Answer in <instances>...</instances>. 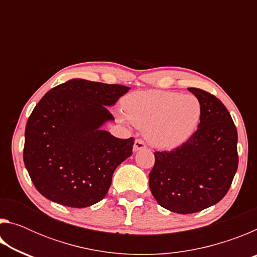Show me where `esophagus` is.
Instances as JSON below:
<instances>
[{"label":"esophagus","instance_id":"1","mask_svg":"<svg viewBox=\"0 0 257 257\" xmlns=\"http://www.w3.org/2000/svg\"><path fill=\"white\" fill-rule=\"evenodd\" d=\"M146 149V144L144 143V141L142 139H136L134 144V152H138L141 150H145Z\"/></svg>","mask_w":257,"mask_h":257}]
</instances>
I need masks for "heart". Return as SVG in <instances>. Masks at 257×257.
I'll return each mask as SVG.
<instances>
[{
	"mask_svg": "<svg viewBox=\"0 0 257 257\" xmlns=\"http://www.w3.org/2000/svg\"><path fill=\"white\" fill-rule=\"evenodd\" d=\"M122 110L130 122L145 129L154 145L171 149L184 144L196 130L201 103L193 95L147 90L128 95Z\"/></svg>",
	"mask_w": 257,
	"mask_h": 257,
	"instance_id": "1",
	"label": "heart"
}]
</instances>
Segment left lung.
Instances as JSON below:
<instances>
[{
	"label": "left lung",
	"mask_w": 257,
	"mask_h": 257,
	"mask_svg": "<svg viewBox=\"0 0 257 257\" xmlns=\"http://www.w3.org/2000/svg\"><path fill=\"white\" fill-rule=\"evenodd\" d=\"M201 103V122L188 141L155 152L150 172L154 198L167 210L189 214L219 203L238 168V135L231 115L214 95L188 88Z\"/></svg>",
	"instance_id": "8db88e82"
}]
</instances>
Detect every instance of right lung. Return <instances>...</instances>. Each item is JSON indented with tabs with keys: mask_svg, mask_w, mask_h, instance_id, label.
<instances>
[{
	"mask_svg": "<svg viewBox=\"0 0 257 257\" xmlns=\"http://www.w3.org/2000/svg\"><path fill=\"white\" fill-rule=\"evenodd\" d=\"M129 89L71 79L38 102L26 124L24 162L43 196L78 208L105 197L113 172L133 154L135 139L116 138L101 127L114 120L107 106Z\"/></svg>",
	"mask_w": 257,
	"mask_h": 257,
	"instance_id": "right-lung-1",
	"label": "right lung"
}]
</instances>
